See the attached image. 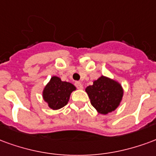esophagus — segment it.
Instances as JSON below:
<instances>
[{"label":"esophagus","instance_id":"obj_1","mask_svg":"<svg viewBox=\"0 0 156 156\" xmlns=\"http://www.w3.org/2000/svg\"><path fill=\"white\" fill-rule=\"evenodd\" d=\"M75 85H76V86L78 89H83V85L81 82H80V81H76Z\"/></svg>","mask_w":156,"mask_h":156}]
</instances>
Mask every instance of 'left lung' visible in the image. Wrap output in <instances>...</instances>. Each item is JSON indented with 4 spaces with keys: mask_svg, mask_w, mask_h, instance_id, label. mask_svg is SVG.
<instances>
[{
    "mask_svg": "<svg viewBox=\"0 0 156 156\" xmlns=\"http://www.w3.org/2000/svg\"><path fill=\"white\" fill-rule=\"evenodd\" d=\"M90 103L99 113L106 115L114 111L123 97V89L120 83L102 76L86 87Z\"/></svg>",
    "mask_w": 156,
    "mask_h": 156,
    "instance_id": "8db88e82",
    "label": "left lung"
}]
</instances>
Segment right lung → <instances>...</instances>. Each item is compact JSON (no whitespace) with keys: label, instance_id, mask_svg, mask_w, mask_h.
Returning <instances> with one entry per match:
<instances>
[{"label":"right lung","instance_id":"obj_1","mask_svg":"<svg viewBox=\"0 0 156 156\" xmlns=\"http://www.w3.org/2000/svg\"><path fill=\"white\" fill-rule=\"evenodd\" d=\"M76 89L73 84L62 81L57 76H52L43 90L42 96L51 109L59 110L68 103L71 92Z\"/></svg>","mask_w":156,"mask_h":156}]
</instances>
